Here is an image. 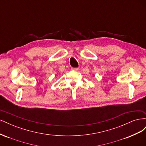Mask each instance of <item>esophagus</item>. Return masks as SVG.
Returning <instances> with one entry per match:
<instances>
[{
    "label": "esophagus",
    "mask_w": 146,
    "mask_h": 146,
    "mask_svg": "<svg viewBox=\"0 0 146 146\" xmlns=\"http://www.w3.org/2000/svg\"><path fill=\"white\" fill-rule=\"evenodd\" d=\"M71 69H72V70H76V71H77V70H78L79 69H78V68H72Z\"/></svg>",
    "instance_id": "34e87169"
}]
</instances>
